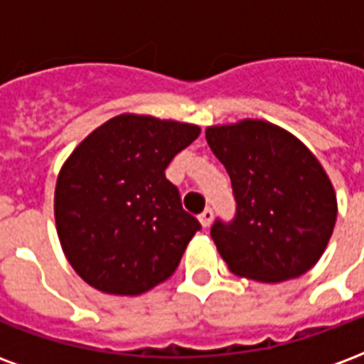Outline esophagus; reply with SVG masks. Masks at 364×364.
<instances>
[{
	"label": "esophagus",
	"mask_w": 364,
	"mask_h": 364,
	"mask_svg": "<svg viewBox=\"0 0 364 364\" xmlns=\"http://www.w3.org/2000/svg\"><path fill=\"white\" fill-rule=\"evenodd\" d=\"M213 208H205L203 213L198 214V222L203 224V228H208L210 224H213Z\"/></svg>",
	"instance_id": "1"
}]
</instances>
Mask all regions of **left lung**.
Here are the masks:
<instances>
[{
    "label": "left lung",
    "mask_w": 364,
    "mask_h": 364,
    "mask_svg": "<svg viewBox=\"0 0 364 364\" xmlns=\"http://www.w3.org/2000/svg\"><path fill=\"white\" fill-rule=\"evenodd\" d=\"M236 197V218L210 236L237 277L281 282L320 261L333 234L337 197L318 158L289 130L244 119L206 128Z\"/></svg>",
    "instance_id": "obj_1"
}]
</instances>
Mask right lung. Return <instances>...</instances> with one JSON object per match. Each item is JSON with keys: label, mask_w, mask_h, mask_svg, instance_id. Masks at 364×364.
<instances>
[{"label": "right lung", "mask_w": 364, "mask_h": 364, "mask_svg": "<svg viewBox=\"0 0 364 364\" xmlns=\"http://www.w3.org/2000/svg\"><path fill=\"white\" fill-rule=\"evenodd\" d=\"M200 128L124 112L95 128L60 169L54 218L74 271L93 289L138 296L167 281L200 230L166 179Z\"/></svg>", "instance_id": "1"}]
</instances>
